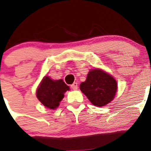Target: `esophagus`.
<instances>
[{
	"label": "esophagus",
	"instance_id": "esophagus-1",
	"mask_svg": "<svg viewBox=\"0 0 151 151\" xmlns=\"http://www.w3.org/2000/svg\"><path fill=\"white\" fill-rule=\"evenodd\" d=\"M71 88L74 90H77V88H78V84H77V83H74L72 85H71Z\"/></svg>",
	"mask_w": 151,
	"mask_h": 151
}]
</instances>
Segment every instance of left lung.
I'll return each mask as SVG.
<instances>
[{"mask_svg":"<svg viewBox=\"0 0 151 151\" xmlns=\"http://www.w3.org/2000/svg\"><path fill=\"white\" fill-rule=\"evenodd\" d=\"M80 88L90 102L96 106H104L113 100L118 85L112 76L101 69L91 70Z\"/></svg>","mask_w":151,"mask_h":151,"instance_id":"8db88e82","label":"left lung"}]
</instances>
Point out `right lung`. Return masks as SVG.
Instances as JSON below:
<instances>
[{"label": "right lung", "instance_id": "1", "mask_svg": "<svg viewBox=\"0 0 151 151\" xmlns=\"http://www.w3.org/2000/svg\"><path fill=\"white\" fill-rule=\"evenodd\" d=\"M69 88L63 80H53L45 76L38 87L36 97L45 106L54 109L58 107L60 102L64 98V93Z\"/></svg>", "mask_w": 151, "mask_h": 151}]
</instances>
